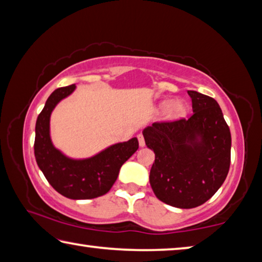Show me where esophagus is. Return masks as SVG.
Returning <instances> with one entry per match:
<instances>
[{
  "mask_svg": "<svg viewBox=\"0 0 262 262\" xmlns=\"http://www.w3.org/2000/svg\"><path fill=\"white\" fill-rule=\"evenodd\" d=\"M137 140H139V144H140V147H144V145H145V141H144V137H143V135H142V134H139V135H137Z\"/></svg>",
  "mask_w": 262,
  "mask_h": 262,
  "instance_id": "obj_1",
  "label": "esophagus"
}]
</instances>
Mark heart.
Instances as JSON below:
<instances>
[{"label":"heart","instance_id":"obj_1","mask_svg":"<svg viewBox=\"0 0 262 262\" xmlns=\"http://www.w3.org/2000/svg\"><path fill=\"white\" fill-rule=\"evenodd\" d=\"M161 107L165 110V117L170 120H174V119L183 118L187 113V105L184 101L178 100L170 103V101H163L161 104Z\"/></svg>","mask_w":262,"mask_h":262}]
</instances>
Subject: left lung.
Segmentation results:
<instances>
[{"instance_id":"8db88e82","label":"left lung","mask_w":262,"mask_h":262,"mask_svg":"<svg viewBox=\"0 0 262 262\" xmlns=\"http://www.w3.org/2000/svg\"><path fill=\"white\" fill-rule=\"evenodd\" d=\"M189 119L157 121L145 128L154 150L150 185L158 200L183 209L201 206L227 178L231 161V134L217 101L196 91Z\"/></svg>"}]
</instances>
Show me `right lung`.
<instances>
[{
	"instance_id": "right-lung-1",
	"label": "right lung",
	"mask_w": 262,
	"mask_h": 262,
	"mask_svg": "<svg viewBox=\"0 0 262 262\" xmlns=\"http://www.w3.org/2000/svg\"><path fill=\"white\" fill-rule=\"evenodd\" d=\"M75 84L59 88L48 97L35 123L34 156L48 183L61 195L74 200H86L108 192L122 164L139 149L136 137L117 143L96 156L75 161L53 147L50 137V118L61 99L75 90Z\"/></svg>"
}]
</instances>
